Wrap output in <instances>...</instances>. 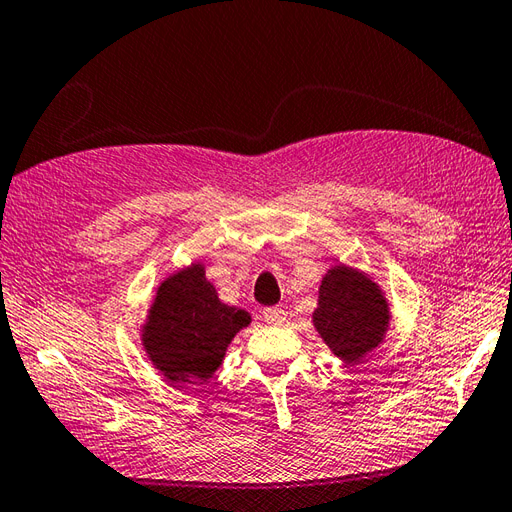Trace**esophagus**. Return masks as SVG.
<instances>
[{
	"instance_id": "1",
	"label": "esophagus",
	"mask_w": 512,
	"mask_h": 512,
	"mask_svg": "<svg viewBox=\"0 0 512 512\" xmlns=\"http://www.w3.org/2000/svg\"><path fill=\"white\" fill-rule=\"evenodd\" d=\"M264 318L270 325H283L285 320H288V314H285V310H281V307H266Z\"/></svg>"
}]
</instances>
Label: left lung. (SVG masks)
<instances>
[{
	"mask_svg": "<svg viewBox=\"0 0 512 512\" xmlns=\"http://www.w3.org/2000/svg\"><path fill=\"white\" fill-rule=\"evenodd\" d=\"M314 327L344 364H358L384 342L390 307L382 288L366 272L338 264L318 288Z\"/></svg>",
	"mask_w": 512,
	"mask_h": 512,
	"instance_id": "left-lung-1",
	"label": "left lung"
}]
</instances>
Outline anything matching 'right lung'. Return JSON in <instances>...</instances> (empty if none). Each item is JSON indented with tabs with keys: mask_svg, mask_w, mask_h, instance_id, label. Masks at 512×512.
<instances>
[{
	"mask_svg": "<svg viewBox=\"0 0 512 512\" xmlns=\"http://www.w3.org/2000/svg\"><path fill=\"white\" fill-rule=\"evenodd\" d=\"M251 325V314L224 305L205 266L194 261L165 277L141 325L152 366L172 384H200L218 371L231 340Z\"/></svg>",
	"mask_w": 512,
	"mask_h": 512,
	"instance_id": "add662e5",
	"label": "right lung"
}]
</instances>
